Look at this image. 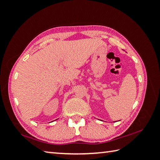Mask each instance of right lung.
<instances>
[{
  "mask_svg": "<svg viewBox=\"0 0 160 160\" xmlns=\"http://www.w3.org/2000/svg\"><path fill=\"white\" fill-rule=\"evenodd\" d=\"M57 120H58V119H57Z\"/></svg>",
  "mask_w": 160,
  "mask_h": 160,
  "instance_id": "add662e5",
  "label": "right lung"
}]
</instances>
